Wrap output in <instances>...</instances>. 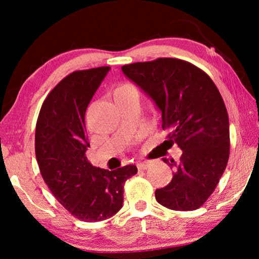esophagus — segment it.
Listing matches in <instances>:
<instances>
[{
	"mask_svg": "<svg viewBox=\"0 0 259 259\" xmlns=\"http://www.w3.org/2000/svg\"><path fill=\"white\" fill-rule=\"evenodd\" d=\"M150 165H151V162H148V161L147 162H140V163L137 164L139 170H146L147 168H150Z\"/></svg>",
	"mask_w": 259,
	"mask_h": 259,
	"instance_id": "34e87169",
	"label": "esophagus"
}]
</instances>
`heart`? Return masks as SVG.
Segmentation results:
<instances>
[{
    "label": "heart",
    "instance_id": "b5f03b06",
    "mask_svg": "<svg viewBox=\"0 0 259 259\" xmlns=\"http://www.w3.org/2000/svg\"><path fill=\"white\" fill-rule=\"evenodd\" d=\"M131 90H135V88L131 84H129V83H120V84H117L113 89L114 99H117V98L122 97V96L128 94L129 91H131Z\"/></svg>",
    "mask_w": 259,
    "mask_h": 259
}]
</instances>
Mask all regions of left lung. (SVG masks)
<instances>
[{"label": "left lung", "instance_id": "1", "mask_svg": "<svg viewBox=\"0 0 259 259\" xmlns=\"http://www.w3.org/2000/svg\"><path fill=\"white\" fill-rule=\"evenodd\" d=\"M162 113V129L183 151L169 164L172 179L155 191L171 210L199 209L212 194L230 156V123L224 100L207 73L188 61L157 58L122 66Z\"/></svg>", "mask_w": 259, "mask_h": 259}]
</instances>
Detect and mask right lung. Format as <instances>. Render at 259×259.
<instances>
[{"instance_id":"right-lung-1","label":"right lung","mask_w":259,"mask_h":259,"mask_svg":"<svg viewBox=\"0 0 259 259\" xmlns=\"http://www.w3.org/2000/svg\"><path fill=\"white\" fill-rule=\"evenodd\" d=\"M108 66L75 71L47 96L35 129V154L43 181L74 217L94 223L114 216L123 204L126 179L137 174L129 164L113 171L90 163L85 152V111Z\"/></svg>"}]
</instances>
